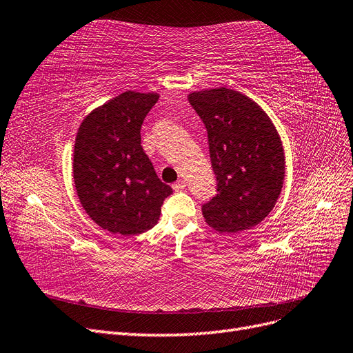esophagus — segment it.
<instances>
[{"label":"esophagus","mask_w":353,"mask_h":353,"mask_svg":"<svg viewBox=\"0 0 353 353\" xmlns=\"http://www.w3.org/2000/svg\"><path fill=\"white\" fill-rule=\"evenodd\" d=\"M172 188H174L175 191H183V190L185 188V181H184V179L176 181V183L172 185Z\"/></svg>","instance_id":"34e87169"}]
</instances>
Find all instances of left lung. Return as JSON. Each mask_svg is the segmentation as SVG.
Wrapping results in <instances>:
<instances>
[{
	"mask_svg": "<svg viewBox=\"0 0 353 353\" xmlns=\"http://www.w3.org/2000/svg\"><path fill=\"white\" fill-rule=\"evenodd\" d=\"M188 101L208 130L218 181V194L201 206L208 225L228 234L258 225L284 183V150L274 123L248 95L225 87L194 91Z\"/></svg>",
	"mask_w": 353,
	"mask_h": 353,
	"instance_id": "8db88e82",
	"label": "left lung"
}]
</instances>
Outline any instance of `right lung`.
<instances>
[{
    "instance_id": "right-lung-1",
    "label": "right lung",
    "mask_w": 353,
    "mask_h": 353,
    "mask_svg": "<svg viewBox=\"0 0 353 353\" xmlns=\"http://www.w3.org/2000/svg\"><path fill=\"white\" fill-rule=\"evenodd\" d=\"M159 94L126 91L82 121L73 150V181L88 216L113 234L150 230L172 188L156 175L141 147L144 117Z\"/></svg>"
}]
</instances>
